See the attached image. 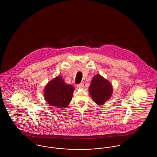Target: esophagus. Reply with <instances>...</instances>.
<instances>
[{"label":"esophagus","mask_w":157,"mask_h":157,"mask_svg":"<svg viewBox=\"0 0 157 157\" xmlns=\"http://www.w3.org/2000/svg\"><path fill=\"white\" fill-rule=\"evenodd\" d=\"M77 87L78 88H83V87H84V84H83V83H79V84H78L77 85Z\"/></svg>","instance_id":"obj_1"}]
</instances>
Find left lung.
I'll return each mask as SVG.
<instances>
[{
  "label": "left lung",
  "mask_w": 157,
  "mask_h": 157,
  "mask_svg": "<svg viewBox=\"0 0 157 157\" xmlns=\"http://www.w3.org/2000/svg\"><path fill=\"white\" fill-rule=\"evenodd\" d=\"M89 91L93 101L98 105H101L111 97L112 85L108 81L98 74L92 78Z\"/></svg>",
  "instance_id": "left-lung-1"
}]
</instances>
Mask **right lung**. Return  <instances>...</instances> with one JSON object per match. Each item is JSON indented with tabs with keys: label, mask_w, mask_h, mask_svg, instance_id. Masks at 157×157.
<instances>
[{
	"label": "right lung",
	"mask_w": 157,
	"mask_h": 157,
	"mask_svg": "<svg viewBox=\"0 0 157 157\" xmlns=\"http://www.w3.org/2000/svg\"><path fill=\"white\" fill-rule=\"evenodd\" d=\"M74 87L66 84L61 76L49 82L44 90V97L49 104L65 108L71 101Z\"/></svg>",
	"instance_id": "1"
}]
</instances>
